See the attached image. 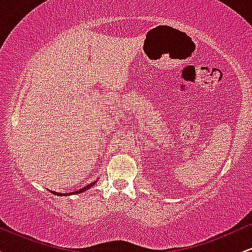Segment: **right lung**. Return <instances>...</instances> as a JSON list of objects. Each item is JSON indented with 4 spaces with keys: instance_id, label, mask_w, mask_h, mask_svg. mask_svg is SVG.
I'll return each instance as SVG.
<instances>
[{
    "instance_id": "right-lung-1",
    "label": "right lung",
    "mask_w": 252,
    "mask_h": 252,
    "mask_svg": "<svg viewBox=\"0 0 252 252\" xmlns=\"http://www.w3.org/2000/svg\"><path fill=\"white\" fill-rule=\"evenodd\" d=\"M97 182V180L94 181V182H91V184H89V185H86L85 187H83V189H78V190H76V192H70V193H59V192H54V190H51V193H53L54 195H60V196H66V195H72V194H79V193H83V192H85L86 189H91L92 186H94V184H96Z\"/></svg>"
}]
</instances>
